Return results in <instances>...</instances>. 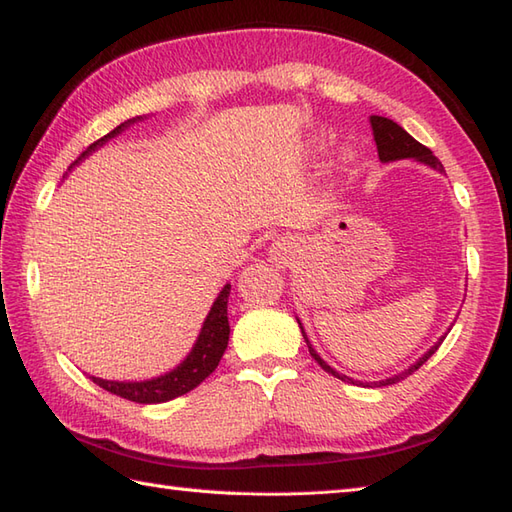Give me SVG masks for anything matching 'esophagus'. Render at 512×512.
Returning a JSON list of instances; mask_svg holds the SVG:
<instances>
[{"label":"esophagus","instance_id":"esophagus-1","mask_svg":"<svg viewBox=\"0 0 512 512\" xmlns=\"http://www.w3.org/2000/svg\"><path fill=\"white\" fill-rule=\"evenodd\" d=\"M268 255L277 268H292L301 255V244L294 235H283L272 240Z\"/></svg>","mask_w":512,"mask_h":512}]
</instances>
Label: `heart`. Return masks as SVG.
Segmentation results:
<instances>
[{"mask_svg": "<svg viewBox=\"0 0 512 512\" xmlns=\"http://www.w3.org/2000/svg\"><path fill=\"white\" fill-rule=\"evenodd\" d=\"M320 150V146H312V152L316 154ZM340 165H342V168L344 170H351L353 168V165H355V154L353 152H349V150H344L342 154H340Z\"/></svg>", "mask_w": 512, "mask_h": 512, "instance_id": "b5f03b06", "label": "heart"}]
</instances>
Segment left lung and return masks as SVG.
I'll use <instances>...</instances> for the list:
<instances>
[{
	"mask_svg": "<svg viewBox=\"0 0 512 512\" xmlns=\"http://www.w3.org/2000/svg\"><path fill=\"white\" fill-rule=\"evenodd\" d=\"M371 126H373V135H375V144H377L379 161H382V163H392V161L412 159V161H417V163L427 165V168L436 170L438 174H445L443 163L434 157L432 150H430V148H425L423 144H419V141L414 139L410 133H406V130H403L397 122H392V120H388V117H382V115H373V117H371ZM296 323H299V327H301V334H303V338H305V342H307V349H310V355H312V358H314L320 366L325 368V371H327L329 375H334V377L342 379V382H349V384H353V386H364V388H382V386H390V384H397V382H401V379H406L408 375H412L414 371H417L419 366H423L427 360H430L432 355L436 353V349L441 347V342L445 340V336H443V338H438V340L434 342V347L427 349L417 362L410 364L408 368H403V371L395 373L392 377L379 379V382H358V379H353V377H347V375L338 373L336 368H331L323 358H320L318 351L312 347L310 338H307L305 329H303V323H301L299 318H296Z\"/></svg>",
	"mask_w": 512,
	"mask_h": 512,
	"instance_id": "left-lung-1",
	"label": "left lung"
}]
</instances>
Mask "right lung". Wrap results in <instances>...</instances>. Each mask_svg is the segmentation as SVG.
<instances>
[{
    "label": "right lung",
    "mask_w": 512,
    "mask_h": 512,
    "mask_svg": "<svg viewBox=\"0 0 512 512\" xmlns=\"http://www.w3.org/2000/svg\"><path fill=\"white\" fill-rule=\"evenodd\" d=\"M144 120L146 115H137L133 120L113 128L109 135H104L102 139H98L95 144H91L85 152H82L80 157L69 165V172L85 161L91 152L102 148L104 144H109L111 139L122 135L126 128ZM229 294H231V283H224V288L216 296V301H213L207 318L202 320V327L198 331L194 347L189 349V353L172 368V371L150 377V379H139V382L137 379L135 382H115V379H102V377L89 375L93 379V384H98L100 388L113 392V395L124 397L135 403H163V401H172L176 397H181L189 390H194L198 384L205 382L213 371H216L222 353L229 344V334H231L229 316H227Z\"/></svg>",
    "instance_id": "1"
}]
</instances>
